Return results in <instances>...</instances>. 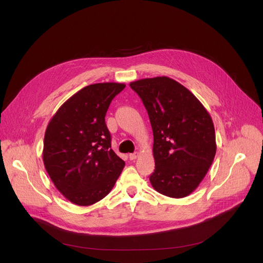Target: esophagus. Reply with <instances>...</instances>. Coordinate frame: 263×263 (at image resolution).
Returning <instances> with one entry per match:
<instances>
[{"instance_id": "obj_1", "label": "esophagus", "mask_w": 263, "mask_h": 263, "mask_svg": "<svg viewBox=\"0 0 263 263\" xmlns=\"http://www.w3.org/2000/svg\"><path fill=\"white\" fill-rule=\"evenodd\" d=\"M139 156V153H133V154H129V159L130 160H135L137 157H138Z\"/></svg>"}]
</instances>
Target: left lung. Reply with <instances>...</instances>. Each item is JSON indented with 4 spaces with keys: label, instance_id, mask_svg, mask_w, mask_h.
I'll list each match as a JSON object with an SVG mask.
<instances>
[{
    "label": "left lung",
    "instance_id": "obj_1",
    "mask_svg": "<svg viewBox=\"0 0 263 263\" xmlns=\"http://www.w3.org/2000/svg\"><path fill=\"white\" fill-rule=\"evenodd\" d=\"M140 96L153 129V189L170 198L191 195L204 179L216 153L212 118L199 99L169 77L129 83Z\"/></svg>",
    "mask_w": 263,
    "mask_h": 263
}]
</instances>
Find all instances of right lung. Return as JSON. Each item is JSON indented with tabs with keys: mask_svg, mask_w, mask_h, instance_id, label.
I'll return each instance as SVG.
<instances>
[{
	"mask_svg": "<svg viewBox=\"0 0 263 263\" xmlns=\"http://www.w3.org/2000/svg\"><path fill=\"white\" fill-rule=\"evenodd\" d=\"M126 84H90L62 105L45 133L43 160L57 190L70 202L87 206L105 198L125 166L111 148L105 117Z\"/></svg>",
	"mask_w": 263,
	"mask_h": 263,
	"instance_id": "obj_1",
	"label": "right lung"
}]
</instances>
